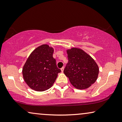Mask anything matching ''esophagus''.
<instances>
[{"mask_svg": "<svg viewBox=\"0 0 122 122\" xmlns=\"http://www.w3.org/2000/svg\"><path fill=\"white\" fill-rule=\"evenodd\" d=\"M64 67H63V68H61V72H63V71H64Z\"/></svg>", "mask_w": 122, "mask_h": 122, "instance_id": "esophagus-1", "label": "esophagus"}]
</instances>
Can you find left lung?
Instances as JSON below:
<instances>
[{"label":"left lung","instance_id":"8db88e82","mask_svg":"<svg viewBox=\"0 0 122 122\" xmlns=\"http://www.w3.org/2000/svg\"><path fill=\"white\" fill-rule=\"evenodd\" d=\"M68 63L64 73L70 83L79 90L89 88L96 82L99 68L95 60L82 49L73 47L66 49Z\"/></svg>","mask_w":122,"mask_h":122}]
</instances>
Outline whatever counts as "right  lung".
Masks as SVG:
<instances>
[{
	"label": "right lung",
	"mask_w": 122,
	"mask_h": 122,
	"mask_svg": "<svg viewBox=\"0 0 122 122\" xmlns=\"http://www.w3.org/2000/svg\"><path fill=\"white\" fill-rule=\"evenodd\" d=\"M54 48L42 45L32 51L22 68L25 81L31 89L44 91L52 86L61 70L53 57Z\"/></svg>",
	"instance_id": "add662e5"
}]
</instances>
